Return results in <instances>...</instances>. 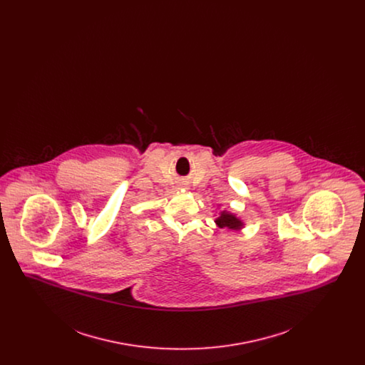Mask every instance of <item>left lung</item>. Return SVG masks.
Instances as JSON below:
<instances>
[{"label":"left lung","mask_w":365,"mask_h":365,"mask_svg":"<svg viewBox=\"0 0 365 365\" xmlns=\"http://www.w3.org/2000/svg\"><path fill=\"white\" fill-rule=\"evenodd\" d=\"M215 223L219 228H227L231 231H238L245 226L242 220L237 215L227 212L226 209L219 212V216L215 219Z\"/></svg>","instance_id":"obj_1"}]
</instances>
